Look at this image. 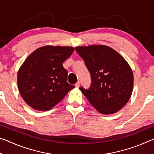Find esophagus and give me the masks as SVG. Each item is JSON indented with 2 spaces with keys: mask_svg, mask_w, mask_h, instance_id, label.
Wrapping results in <instances>:
<instances>
[{
  "mask_svg": "<svg viewBox=\"0 0 154 154\" xmlns=\"http://www.w3.org/2000/svg\"><path fill=\"white\" fill-rule=\"evenodd\" d=\"M79 85H80V83L79 82H77L76 84H75V87H76L77 88H78L79 87Z\"/></svg>",
  "mask_w": 154,
  "mask_h": 154,
  "instance_id": "34e87169",
  "label": "esophagus"
}]
</instances>
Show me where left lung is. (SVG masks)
<instances>
[{"label": "left lung", "mask_w": 154, "mask_h": 154, "mask_svg": "<svg viewBox=\"0 0 154 154\" xmlns=\"http://www.w3.org/2000/svg\"><path fill=\"white\" fill-rule=\"evenodd\" d=\"M75 50L91 75L88 90L81 87L90 103L101 114H113L126 105L133 90L134 77L127 61L110 47L79 46Z\"/></svg>", "instance_id": "left-lung-1"}]
</instances>
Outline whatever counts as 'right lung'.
<instances>
[{
	"label": "right lung",
	"mask_w": 154,
	"mask_h": 154,
	"mask_svg": "<svg viewBox=\"0 0 154 154\" xmlns=\"http://www.w3.org/2000/svg\"><path fill=\"white\" fill-rule=\"evenodd\" d=\"M74 50L69 46H43L23 62L17 72V86L21 96L30 107L50 110L75 88L67 82L68 72L62 64Z\"/></svg>",
	"instance_id": "obj_1"
}]
</instances>
